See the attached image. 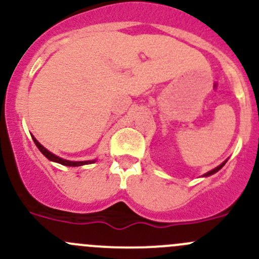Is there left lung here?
<instances>
[{"label": "left lung", "instance_id": "1", "mask_svg": "<svg viewBox=\"0 0 259 259\" xmlns=\"http://www.w3.org/2000/svg\"><path fill=\"white\" fill-rule=\"evenodd\" d=\"M227 160H228V159H227ZM227 160H224V161H223V163H222V164H221V165H218V166H217V168L211 169V170H209V171H208V173H205V174H204V176H203V177H209V176H213V174H215V173H217V171H218V170H221V169H222V168H223V166H224V164H226V163H227Z\"/></svg>", "mask_w": 259, "mask_h": 259}]
</instances>
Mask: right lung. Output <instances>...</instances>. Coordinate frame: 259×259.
<instances>
[{"label": "right lung", "mask_w": 259, "mask_h": 259, "mask_svg": "<svg viewBox=\"0 0 259 259\" xmlns=\"http://www.w3.org/2000/svg\"><path fill=\"white\" fill-rule=\"evenodd\" d=\"M31 137H32V140H33V142H35V144L38 148V150H40L41 153H42L44 155H45L46 158L49 159V160L55 161V163H59V164H61V165L81 166V165H85V164H93V163H95V161H96V159H95V160H83V161H71V160H66V159H62V158H60V156H57V155H55V154H52L51 151H49L48 149L45 148V146L41 145L40 143H38L37 140H36V138L33 137V135H31Z\"/></svg>", "instance_id": "obj_1"}]
</instances>
